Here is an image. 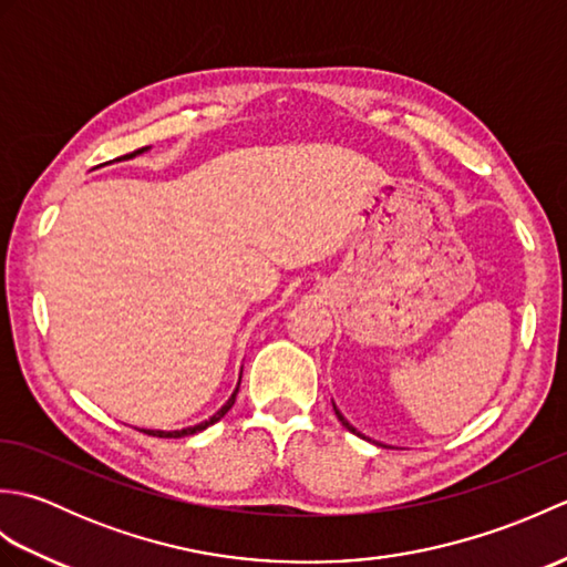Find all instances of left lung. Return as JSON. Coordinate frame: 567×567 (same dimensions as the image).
<instances>
[{
  "label": "left lung",
  "instance_id": "1",
  "mask_svg": "<svg viewBox=\"0 0 567 567\" xmlns=\"http://www.w3.org/2000/svg\"><path fill=\"white\" fill-rule=\"evenodd\" d=\"M333 409H336V406H333ZM336 416H339V421H341V424H343V426H346L348 431H353V433H358V431H355V429H353L351 424H348V421H346V419L341 416V412H339V409H336Z\"/></svg>",
  "mask_w": 567,
  "mask_h": 567
}]
</instances>
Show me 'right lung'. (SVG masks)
<instances>
[{
    "mask_svg": "<svg viewBox=\"0 0 567 567\" xmlns=\"http://www.w3.org/2000/svg\"><path fill=\"white\" fill-rule=\"evenodd\" d=\"M143 151H148V146H143V148H138V151H134V153H128V155H124V158H134V155L143 153ZM238 384H240V382H238ZM236 394H238V388H236V392L231 394V400H228V402L219 409V412H216L212 419L202 421V424H197V426H187V429H179V431H146V429H143V433H148V436H158V439H183V436H192V433L204 431L207 426L216 424V421H219L221 416H226L228 409H231L234 402H236Z\"/></svg>",
    "mask_w": 567,
    "mask_h": 567,
    "instance_id": "right-lung-1",
    "label": "right lung"
}]
</instances>
